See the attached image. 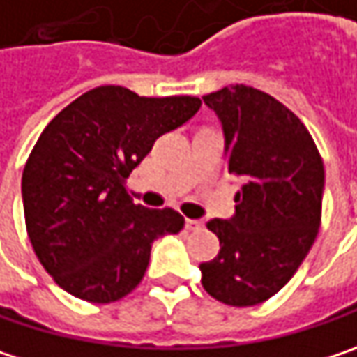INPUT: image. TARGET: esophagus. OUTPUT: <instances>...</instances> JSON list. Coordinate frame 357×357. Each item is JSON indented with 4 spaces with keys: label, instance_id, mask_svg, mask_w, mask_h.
<instances>
[{
    "label": "esophagus",
    "instance_id": "1",
    "mask_svg": "<svg viewBox=\"0 0 357 357\" xmlns=\"http://www.w3.org/2000/svg\"><path fill=\"white\" fill-rule=\"evenodd\" d=\"M185 227H187L189 231H201L205 225H203V221H199V219H187V221H185Z\"/></svg>",
    "mask_w": 357,
    "mask_h": 357
}]
</instances>
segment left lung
<instances>
[{
	"instance_id": "obj_1",
	"label": "left lung",
	"mask_w": 357,
	"mask_h": 357,
	"mask_svg": "<svg viewBox=\"0 0 357 357\" xmlns=\"http://www.w3.org/2000/svg\"><path fill=\"white\" fill-rule=\"evenodd\" d=\"M203 101L221 121L227 172L242 189L236 215L207 223L221 250L199 266L201 284L219 303L252 307L293 278L317 238L323 160L305 123L264 91L231 85Z\"/></svg>"
}]
</instances>
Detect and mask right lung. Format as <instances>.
I'll return each instance as SVG.
<instances>
[{
	"instance_id": "obj_1",
	"label": "right lung",
	"mask_w": 357,
	"mask_h": 357,
	"mask_svg": "<svg viewBox=\"0 0 357 357\" xmlns=\"http://www.w3.org/2000/svg\"><path fill=\"white\" fill-rule=\"evenodd\" d=\"M191 95L140 97L103 85L40 134L22 174L26 229L40 264L77 298L114 303L144 278L154 240L178 234L174 209L136 205L126 178L156 138L199 112Z\"/></svg>"
}]
</instances>
